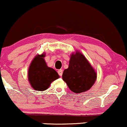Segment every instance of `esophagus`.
Here are the masks:
<instances>
[{"instance_id":"obj_1","label":"esophagus","mask_w":127,"mask_h":127,"mask_svg":"<svg viewBox=\"0 0 127 127\" xmlns=\"http://www.w3.org/2000/svg\"><path fill=\"white\" fill-rule=\"evenodd\" d=\"M58 73H59L60 76H62V74H63V70L60 69V70H58Z\"/></svg>"}]
</instances>
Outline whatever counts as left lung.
Segmentation results:
<instances>
[{"mask_svg":"<svg viewBox=\"0 0 127 127\" xmlns=\"http://www.w3.org/2000/svg\"><path fill=\"white\" fill-rule=\"evenodd\" d=\"M62 78L71 91L80 94L89 90L94 85L97 73L86 58L76 51L70 56L68 67L64 70Z\"/></svg>","mask_w":127,"mask_h":127,"instance_id":"1","label":"left lung"}]
</instances>
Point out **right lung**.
<instances>
[{"instance_id": "right-lung-1", "label": "right lung", "mask_w": 127, "mask_h": 127, "mask_svg": "<svg viewBox=\"0 0 127 127\" xmlns=\"http://www.w3.org/2000/svg\"><path fill=\"white\" fill-rule=\"evenodd\" d=\"M45 53L37 54L33 58L28 68V77L31 86L35 91L47 90L59 75L54 68L47 66L44 58Z\"/></svg>"}]
</instances>
